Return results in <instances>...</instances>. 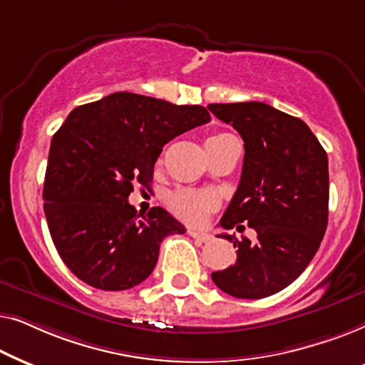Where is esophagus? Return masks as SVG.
I'll return each instance as SVG.
<instances>
[{
  "instance_id": "1",
  "label": "esophagus",
  "mask_w": 365,
  "mask_h": 365,
  "mask_svg": "<svg viewBox=\"0 0 365 365\" xmlns=\"http://www.w3.org/2000/svg\"><path fill=\"white\" fill-rule=\"evenodd\" d=\"M187 234L192 239H196V241H199V242H209L212 239L211 234L206 232V231H197V229H189Z\"/></svg>"
}]
</instances>
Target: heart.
<instances>
[{"mask_svg": "<svg viewBox=\"0 0 365 365\" xmlns=\"http://www.w3.org/2000/svg\"><path fill=\"white\" fill-rule=\"evenodd\" d=\"M224 136H229L226 133L212 134L207 138V141H216ZM168 207L176 214L178 217L184 219L187 222H196L199 219L204 217L209 209L214 207L216 199L211 192L206 191H196V189H178V191L171 192L166 199Z\"/></svg>", "mask_w": 365, "mask_h": 365, "instance_id": "heart-1", "label": "heart"}]
</instances>
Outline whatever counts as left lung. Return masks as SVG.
I'll return each mask as SVG.
<instances>
[{
	"label": "left lung",
	"mask_w": 365,
	"mask_h": 365,
	"mask_svg": "<svg viewBox=\"0 0 365 365\" xmlns=\"http://www.w3.org/2000/svg\"><path fill=\"white\" fill-rule=\"evenodd\" d=\"M244 141L242 174L224 212V229L257 232V241H237L234 266L212 272L216 286L239 299L272 296L304 272L327 227V154L302 119L266 103L209 104Z\"/></svg>",
	"instance_id": "obj_1"
}]
</instances>
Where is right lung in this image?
Here are the masks:
<instances>
[{"label": "right lung", "instance_id": "add662e5", "mask_svg": "<svg viewBox=\"0 0 365 365\" xmlns=\"http://www.w3.org/2000/svg\"><path fill=\"white\" fill-rule=\"evenodd\" d=\"M209 121L204 106L134 93L69 113L51 139L43 199L54 246L74 276L103 291L149 277L163 239L186 229L163 207L139 218L128 202L133 182L149 187L164 144Z\"/></svg>", "mask_w": 365, "mask_h": 365}]
</instances>
